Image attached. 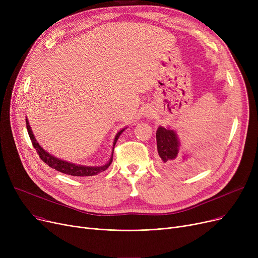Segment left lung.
I'll return each instance as SVG.
<instances>
[{
  "label": "left lung",
  "instance_id": "1",
  "mask_svg": "<svg viewBox=\"0 0 258 258\" xmlns=\"http://www.w3.org/2000/svg\"><path fill=\"white\" fill-rule=\"evenodd\" d=\"M157 147L160 156L159 163L164 170L171 173H186L196 169L202 162L198 159H191L188 156H182L179 153V139L172 130L159 126L157 133ZM216 146L212 144L211 150Z\"/></svg>",
  "mask_w": 258,
  "mask_h": 258
}]
</instances>
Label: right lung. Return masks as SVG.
<instances>
[{"mask_svg":"<svg viewBox=\"0 0 258 258\" xmlns=\"http://www.w3.org/2000/svg\"><path fill=\"white\" fill-rule=\"evenodd\" d=\"M26 125H27V131H28V134H29V137H30V140L32 142V145L33 147L36 150L39 158L42 159L45 163L47 165H49L51 168H54L55 170L59 171V172H62V173H66V174H70V175H74V177H91V175H96L98 174L99 172H102L104 171L105 169H107V167L111 165L112 161H113V153H114V150L112 152V157L110 159V161L107 162V163L103 166H84V165H76V164H73V163H69V162H66V161H62V160H59L55 157L51 156L49 153H47L46 151H44L42 146H40L34 136L32 134V131H31V127L29 125V122L28 120L26 119ZM124 130H121L115 137V140H114V143H113V148L115 147V144L119 138V136L121 135V133L123 132Z\"/></svg>","mask_w":258,"mask_h":258,"instance_id":"1","label":"right lung"}]
</instances>
